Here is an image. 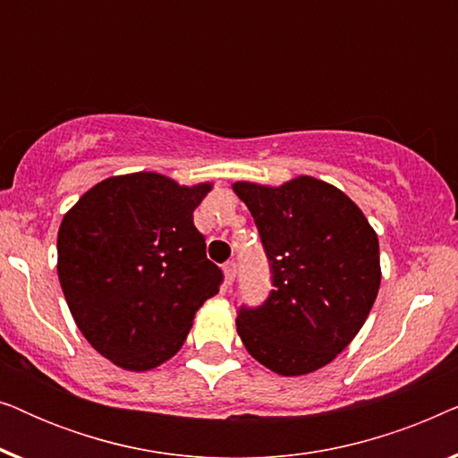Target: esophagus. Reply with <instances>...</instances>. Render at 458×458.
Here are the masks:
<instances>
[{
	"label": "esophagus",
	"mask_w": 458,
	"mask_h": 458,
	"mask_svg": "<svg viewBox=\"0 0 458 458\" xmlns=\"http://www.w3.org/2000/svg\"><path fill=\"white\" fill-rule=\"evenodd\" d=\"M223 273H225V287H231V284H233L235 275H237V265L233 260H229L227 265L223 267Z\"/></svg>",
	"instance_id": "34e87169"
}]
</instances>
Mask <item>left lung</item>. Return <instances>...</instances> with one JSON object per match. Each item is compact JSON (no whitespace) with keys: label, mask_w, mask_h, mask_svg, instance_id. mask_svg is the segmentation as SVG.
<instances>
[{"label":"left lung","mask_w":458,"mask_h":458,"mask_svg":"<svg viewBox=\"0 0 458 458\" xmlns=\"http://www.w3.org/2000/svg\"><path fill=\"white\" fill-rule=\"evenodd\" d=\"M233 191L252 212L273 285L260 306H240L237 334L275 373L317 371L371 312L381 281L377 235L359 206L325 181H240Z\"/></svg>","instance_id":"1"}]
</instances>
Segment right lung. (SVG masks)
Instances as JSON below:
<instances>
[{"label":"right lung","mask_w":458,"mask_h":458,"mask_svg":"<svg viewBox=\"0 0 458 458\" xmlns=\"http://www.w3.org/2000/svg\"><path fill=\"white\" fill-rule=\"evenodd\" d=\"M210 183L158 173L110 177L62 218L58 277L74 323L99 354L148 371L177 354L223 271L206 259L193 210Z\"/></svg>","instance_id":"add662e5"}]
</instances>
